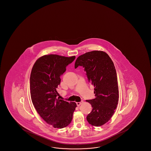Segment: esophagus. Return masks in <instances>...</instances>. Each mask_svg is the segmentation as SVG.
I'll return each instance as SVG.
<instances>
[{
    "instance_id": "34e87169",
    "label": "esophagus",
    "mask_w": 151,
    "mask_h": 151,
    "mask_svg": "<svg viewBox=\"0 0 151 151\" xmlns=\"http://www.w3.org/2000/svg\"><path fill=\"white\" fill-rule=\"evenodd\" d=\"M83 101H80V102H77L76 104L77 105V106H79L80 105H81V104H83Z\"/></svg>"
}]
</instances>
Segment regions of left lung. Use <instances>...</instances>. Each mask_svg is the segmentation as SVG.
I'll return each mask as SVG.
<instances>
[{"instance_id": "1", "label": "left lung", "mask_w": 151, "mask_h": 151, "mask_svg": "<svg viewBox=\"0 0 151 151\" xmlns=\"http://www.w3.org/2000/svg\"><path fill=\"white\" fill-rule=\"evenodd\" d=\"M79 66L84 68L88 82L95 87V98L86 101L93 107L87 116V121L93 126H101L111 119L119 101V87L114 63L105 52L94 50L77 58L75 68Z\"/></svg>"}]
</instances>
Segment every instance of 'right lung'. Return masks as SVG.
Wrapping results in <instances>:
<instances>
[{"label":"right lung","mask_w":151,"mask_h":151,"mask_svg":"<svg viewBox=\"0 0 151 151\" xmlns=\"http://www.w3.org/2000/svg\"><path fill=\"white\" fill-rule=\"evenodd\" d=\"M75 59V56L44 55L36 60L32 70L30 89L32 104L40 117L55 128L68 126L77 106L75 102L60 99L56 91L60 83V77Z\"/></svg>","instance_id":"right-lung-1"}]
</instances>
